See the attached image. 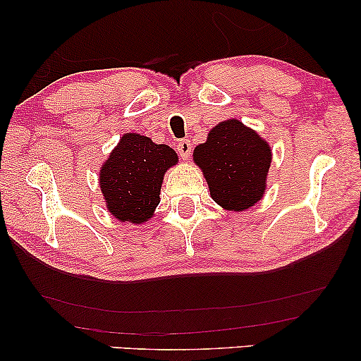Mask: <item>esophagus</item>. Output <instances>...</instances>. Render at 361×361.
<instances>
[{
	"label": "esophagus",
	"instance_id": "obj_1",
	"mask_svg": "<svg viewBox=\"0 0 361 361\" xmlns=\"http://www.w3.org/2000/svg\"><path fill=\"white\" fill-rule=\"evenodd\" d=\"M177 152H179V156L182 157V159L187 161L192 154V145L189 140H180L179 142H177Z\"/></svg>",
	"mask_w": 361,
	"mask_h": 361
}]
</instances>
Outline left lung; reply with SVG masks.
Listing matches in <instances>:
<instances>
[{
	"label": "left lung",
	"instance_id": "left-lung-1",
	"mask_svg": "<svg viewBox=\"0 0 361 361\" xmlns=\"http://www.w3.org/2000/svg\"><path fill=\"white\" fill-rule=\"evenodd\" d=\"M194 161L204 171L212 199L226 210L250 209L264 194L271 149L238 120L216 125L195 147Z\"/></svg>",
	"mask_w": 361,
	"mask_h": 361
}]
</instances>
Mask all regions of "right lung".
Wrapping results in <instances>:
<instances>
[{
    "mask_svg": "<svg viewBox=\"0 0 361 361\" xmlns=\"http://www.w3.org/2000/svg\"><path fill=\"white\" fill-rule=\"evenodd\" d=\"M177 162L176 151L149 137L128 133L100 171V189L115 219L142 224L159 204L164 172Z\"/></svg>",
    "mask_w": 361,
    "mask_h": 361,
    "instance_id": "obj_1",
    "label": "right lung"
}]
</instances>
